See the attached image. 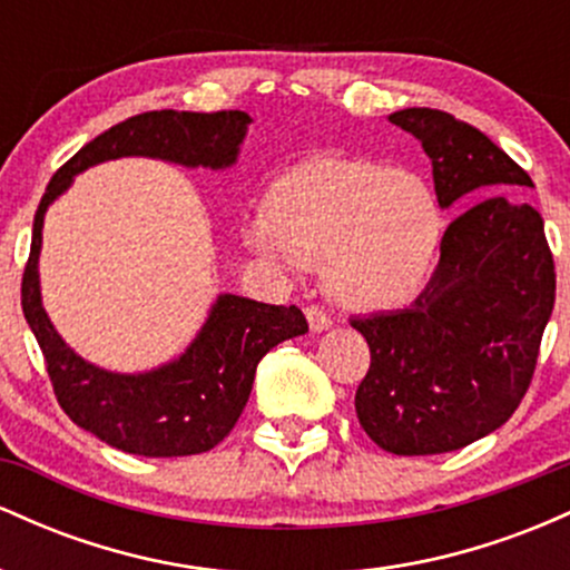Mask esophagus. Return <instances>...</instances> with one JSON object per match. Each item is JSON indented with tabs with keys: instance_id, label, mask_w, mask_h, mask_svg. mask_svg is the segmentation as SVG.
Masks as SVG:
<instances>
[{
	"instance_id": "1",
	"label": "esophagus",
	"mask_w": 570,
	"mask_h": 570,
	"mask_svg": "<svg viewBox=\"0 0 570 570\" xmlns=\"http://www.w3.org/2000/svg\"><path fill=\"white\" fill-rule=\"evenodd\" d=\"M305 318H307V324H311V332H324L332 326V318L326 316V311H322L318 305H307Z\"/></svg>"
}]
</instances>
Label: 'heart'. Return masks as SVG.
Masks as SVG:
<instances>
[{"instance_id":"b5f03b06","label":"heart","mask_w":570,"mask_h":570,"mask_svg":"<svg viewBox=\"0 0 570 570\" xmlns=\"http://www.w3.org/2000/svg\"><path fill=\"white\" fill-rule=\"evenodd\" d=\"M444 217L434 189L407 168L322 155L297 163L267 193L244 240L286 273L324 263V284L351 311H396L434 267Z\"/></svg>"}]
</instances>
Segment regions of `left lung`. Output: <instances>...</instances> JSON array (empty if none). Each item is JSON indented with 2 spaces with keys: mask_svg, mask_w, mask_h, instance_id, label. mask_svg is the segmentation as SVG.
Listing matches in <instances>:
<instances>
[{
  "mask_svg": "<svg viewBox=\"0 0 570 570\" xmlns=\"http://www.w3.org/2000/svg\"><path fill=\"white\" fill-rule=\"evenodd\" d=\"M421 141L436 200L458 208L440 265L404 311L351 318L370 345L356 415L394 455L461 450L501 429L531 385L554 307V263L544 219L503 189L531 176L482 130L440 109L389 115Z\"/></svg>",
  "mask_w": 570,
  "mask_h": 570,
  "instance_id": "left-lung-1",
  "label": "left lung"
}]
</instances>
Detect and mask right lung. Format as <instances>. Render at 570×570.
<instances>
[{
  "label": "right lung",
  "mask_w": 570,
  "mask_h": 570,
  "mask_svg": "<svg viewBox=\"0 0 570 570\" xmlns=\"http://www.w3.org/2000/svg\"><path fill=\"white\" fill-rule=\"evenodd\" d=\"M252 117L230 112H144L104 130L58 168L35 214L31 254L23 271V316L42 348L58 404L77 426L122 453L147 458L198 455L230 434L252 394L263 356L284 340L305 335L297 305H265L219 294L181 356L147 372H112L85 362L56 332L39 289L42 225L50 203L77 174L117 158H155L185 168L225 171L235 166Z\"/></svg>",
  "instance_id": "add662e5"
}]
</instances>
